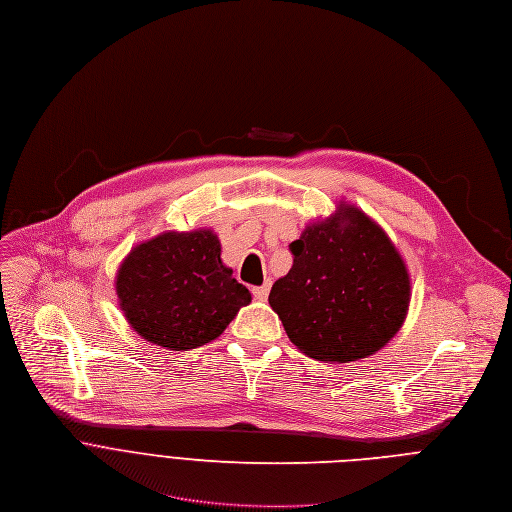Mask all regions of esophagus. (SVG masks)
<instances>
[{
  "mask_svg": "<svg viewBox=\"0 0 512 512\" xmlns=\"http://www.w3.org/2000/svg\"><path fill=\"white\" fill-rule=\"evenodd\" d=\"M268 292H270V280H266L262 286H254L252 288V294H254L256 300H266Z\"/></svg>",
  "mask_w": 512,
  "mask_h": 512,
  "instance_id": "34e87169",
  "label": "esophagus"
}]
</instances>
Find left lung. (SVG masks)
<instances>
[{
	"mask_svg": "<svg viewBox=\"0 0 512 512\" xmlns=\"http://www.w3.org/2000/svg\"><path fill=\"white\" fill-rule=\"evenodd\" d=\"M268 302L298 351L349 363L383 349L410 311L412 280L385 230L349 201L304 226Z\"/></svg>",
	"mask_w": 512,
	"mask_h": 512,
	"instance_id": "8db88e82",
	"label": "left lung"
}]
</instances>
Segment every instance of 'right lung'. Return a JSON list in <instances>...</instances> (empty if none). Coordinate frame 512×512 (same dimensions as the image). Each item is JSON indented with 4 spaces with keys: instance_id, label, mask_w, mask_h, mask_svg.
<instances>
[{
    "instance_id": "right-lung-1",
    "label": "right lung",
    "mask_w": 512,
    "mask_h": 512,
    "mask_svg": "<svg viewBox=\"0 0 512 512\" xmlns=\"http://www.w3.org/2000/svg\"><path fill=\"white\" fill-rule=\"evenodd\" d=\"M115 290L133 331L171 351L218 339L252 300L224 264L212 228L169 230L137 244L117 270Z\"/></svg>"
}]
</instances>
